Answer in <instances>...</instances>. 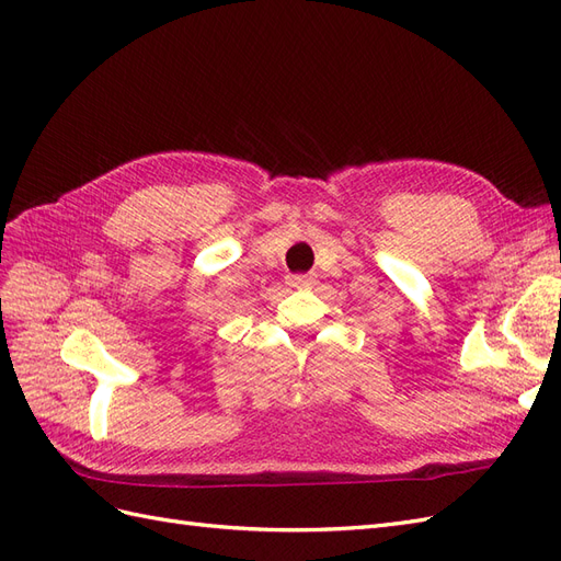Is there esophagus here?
<instances>
[{"label":"esophagus","instance_id":"obj_1","mask_svg":"<svg viewBox=\"0 0 561 561\" xmlns=\"http://www.w3.org/2000/svg\"><path fill=\"white\" fill-rule=\"evenodd\" d=\"M287 283L295 285V287H307V285H311V283H313V276H307V274H295V276L287 278Z\"/></svg>","mask_w":561,"mask_h":561}]
</instances>
